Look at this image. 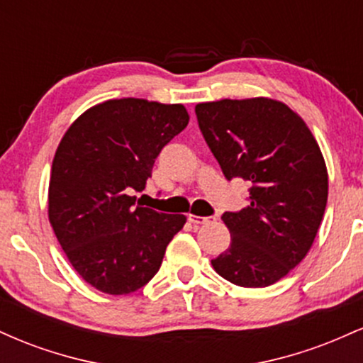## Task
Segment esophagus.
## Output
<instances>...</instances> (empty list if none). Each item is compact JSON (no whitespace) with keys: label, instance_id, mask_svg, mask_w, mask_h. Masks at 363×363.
Segmentation results:
<instances>
[{"label":"esophagus","instance_id":"obj_1","mask_svg":"<svg viewBox=\"0 0 363 363\" xmlns=\"http://www.w3.org/2000/svg\"><path fill=\"white\" fill-rule=\"evenodd\" d=\"M187 220L194 225H206V223H210L213 218H211V216H198V215L189 213L187 215Z\"/></svg>","mask_w":363,"mask_h":363}]
</instances>
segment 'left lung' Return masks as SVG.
<instances>
[{
	"label": "left lung",
	"instance_id": "8db88e82",
	"mask_svg": "<svg viewBox=\"0 0 363 363\" xmlns=\"http://www.w3.org/2000/svg\"><path fill=\"white\" fill-rule=\"evenodd\" d=\"M199 129L225 177L251 182L249 205L223 213L230 245L211 266L245 289L286 277L311 251L328 201V169L309 126L268 97L196 106Z\"/></svg>",
	"mask_w": 363,
	"mask_h": 363
}]
</instances>
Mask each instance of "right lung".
<instances>
[{
	"instance_id": "1",
	"label": "right lung",
	"mask_w": 363,
	"mask_h": 363,
	"mask_svg": "<svg viewBox=\"0 0 363 363\" xmlns=\"http://www.w3.org/2000/svg\"><path fill=\"white\" fill-rule=\"evenodd\" d=\"M189 123L182 104L111 99L86 109L52 160L48 215L80 277L109 295H128L155 277L184 215L136 205L162 148Z\"/></svg>"
}]
</instances>
